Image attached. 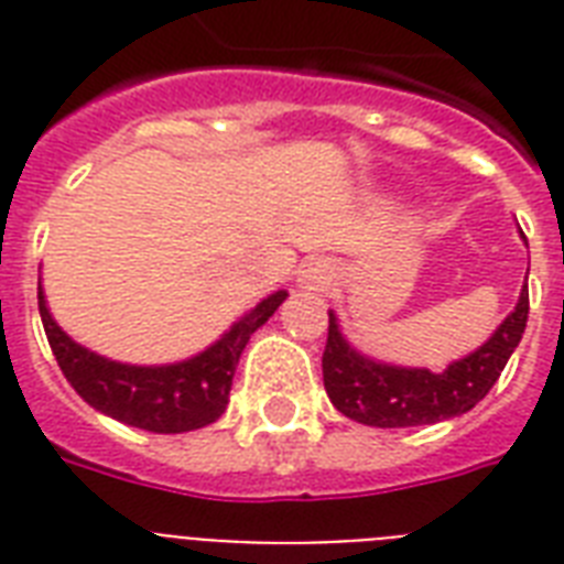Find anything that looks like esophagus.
<instances>
[{"mask_svg": "<svg viewBox=\"0 0 564 564\" xmlns=\"http://www.w3.org/2000/svg\"><path fill=\"white\" fill-rule=\"evenodd\" d=\"M330 281H334V269H330V263L322 260V257H310V260L301 263L299 269L301 290H327Z\"/></svg>", "mask_w": 564, "mask_h": 564, "instance_id": "34e87169", "label": "esophagus"}]
</instances>
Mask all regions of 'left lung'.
I'll return each instance as SVG.
<instances>
[{
  "label": "left lung",
  "instance_id": "obj_1",
  "mask_svg": "<svg viewBox=\"0 0 564 564\" xmlns=\"http://www.w3.org/2000/svg\"><path fill=\"white\" fill-rule=\"evenodd\" d=\"M521 239L527 242L524 234ZM527 313L530 295L524 283L516 310L480 348L454 360L445 371H430L424 366H394L369 357L348 343L330 310L327 348L322 357L327 398L343 415L369 427H421L456 419L474 410L498 383L500 371L524 336Z\"/></svg>",
  "mask_w": 564,
  "mask_h": 564
}]
</instances>
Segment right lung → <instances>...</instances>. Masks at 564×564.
<instances>
[{
    "mask_svg": "<svg viewBox=\"0 0 564 564\" xmlns=\"http://www.w3.org/2000/svg\"><path fill=\"white\" fill-rule=\"evenodd\" d=\"M286 295L290 292L278 290L257 301L216 343L187 360L137 366L110 360L75 343L52 316L43 281L37 283L43 330L69 386L101 415L149 433H189L219 419L228 406L234 371L248 339L257 327H263L274 316V310L281 307Z\"/></svg>",
    "mask_w": 564,
    "mask_h": 564,
    "instance_id": "right-lung-1",
    "label": "right lung"
}]
</instances>
